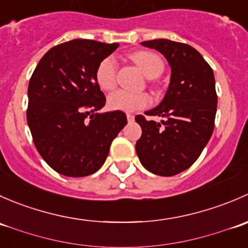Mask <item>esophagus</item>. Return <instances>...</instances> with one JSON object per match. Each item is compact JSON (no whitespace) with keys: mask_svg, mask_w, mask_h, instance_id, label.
Here are the masks:
<instances>
[{"mask_svg":"<svg viewBox=\"0 0 248 248\" xmlns=\"http://www.w3.org/2000/svg\"><path fill=\"white\" fill-rule=\"evenodd\" d=\"M127 120H128V122H133L134 116L132 114H127Z\"/></svg>","mask_w":248,"mask_h":248,"instance_id":"obj_1","label":"esophagus"}]
</instances>
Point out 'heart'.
I'll return each mask as SVG.
<instances>
[{
    "label": "heart",
    "instance_id": "1",
    "mask_svg": "<svg viewBox=\"0 0 248 248\" xmlns=\"http://www.w3.org/2000/svg\"><path fill=\"white\" fill-rule=\"evenodd\" d=\"M132 60L138 64L147 78H157L164 69L163 61L158 55L150 51H138L132 55ZM117 62L114 56H108L99 62L96 69V80L102 90L109 91L116 85ZM151 98L146 93H132L124 90H117L108 97L109 108L121 111H136L150 106Z\"/></svg>",
    "mask_w": 248,
    "mask_h": 248
}]
</instances>
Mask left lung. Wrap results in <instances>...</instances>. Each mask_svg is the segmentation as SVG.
<instances>
[{
  "mask_svg": "<svg viewBox=\"0 0 248 248\" xmlns=\"http://www.w3.org/2000/svg\"><path fill=\"white\" fill-rule=\"evenodd\" d=\"M161 52L171 69L163 101L145 111L163 117L161 122L136 116L141 137L136 144L140 163L161 176H172L188 169L209 142L215 126L217 94L214 71L188 44L169 39L142 42Z\"/></svg>",
  "mask_w": 248,
  "mask_h": 248,
  "instance_id": "left-lung-1",
  "label": "left lung"
}]
</instances>
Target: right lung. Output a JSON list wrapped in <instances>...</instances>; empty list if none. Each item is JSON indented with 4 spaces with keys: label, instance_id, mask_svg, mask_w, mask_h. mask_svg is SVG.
<instances>
[{
    "label": "right lung",
    "instance_id": "right-lung-1",
    "mask_svg": "<svg viewBox=\"0 0 248 248\" xmlns=\"http://www.w3.org/2000/svg\"><path fill=\"white\" fill-rule=\"evenodd\" d=\"M119 43L73 39L49 50L29 84L27 124L42 158L59 174L91 175L127 124L120 110L98 112L106 97L96 69Z\"/></svg>",
    "mask_w": 248,
    "mask_h": 248
}]
</instances>
